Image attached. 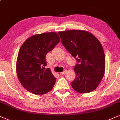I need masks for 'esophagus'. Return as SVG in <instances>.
Returning a JSON list of instances; mask_svg holds the SVG:
<instances>
[{"label":"esophagus","instance_id":"34e87169","mask_svg":"<svg viewBox=\"0 0 120 120\" xmlns=\"http://www.w3.org/2000/svg\"><path fill=\"white\" fill-rule=\"evenodd\" d=\"M66 72H67V70H66V69H65V70H64V71L61 72V73H60V74L61 75H65V74H66Z\"/></svg>","mask_w":120,"mask_h":120}]
</instances>
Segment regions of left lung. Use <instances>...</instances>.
<instances>
[{
    "instance_id": "obj_1",
    "label": "left lung",
    "mask_w": 120,
    "mask_h": 120,
    "mask_svg": "<svg viewBox=\"0 0 120 120\" xmlns=\"http://www.w3.org/2000/svg\"><path fill=\"white\" fill-rule=\"evenodd\" d=\"M61 43L77 64L72 88L81 94L88 93L98 87L105 71V57L101 43L89 32L80 30L59 32Z\"/></svg>"
}]
</instances>
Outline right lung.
I'll use <instances>...</instances> for the list:
<instances>
[{"mask_svg":"<svg viewBox=\"0 0 120 120\" xmlns=\"http://www.w3.org/2000/svg\"><path fill=\"white\" fill-rule=\"evenodd\" d=\"M60 42L57 33L30 37L22 44L17 61L18 77L23 87L35 94H43L52 89L56 78L45 68V56Z\"/></svg>","mask_w":120,"mask_h":120,"instance_id":"obj_1","label":"right lung"}]
</instances>
